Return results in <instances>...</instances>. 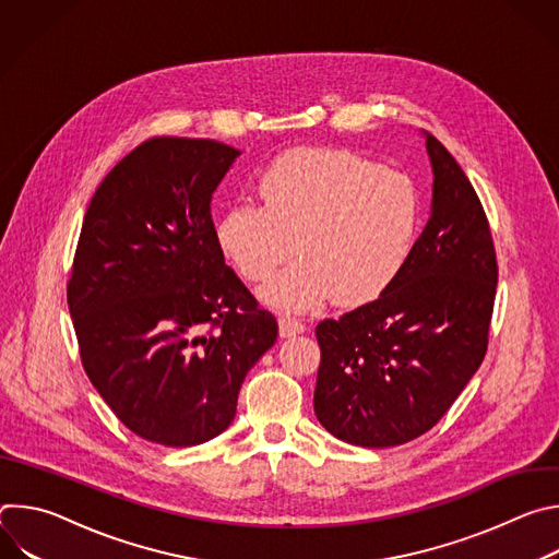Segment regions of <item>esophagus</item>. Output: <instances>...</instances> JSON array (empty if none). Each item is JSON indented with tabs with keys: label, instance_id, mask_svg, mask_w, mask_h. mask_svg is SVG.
Here are the masks:
<instances>
[{
	"label": "esophagus",
	"instance_id": "obj_1",
	"mask_svg": "<svg viewBox=\"0 0 559 559\" xmlns=\"http://www.w3.org/2000/svg\"><path fill=\"white\" fill-rule=\"evenodd\" d=\"M305 330H307V328H305V323L296 321V318H292V316H287V313H283V316L278 318V332H281V336H283V338H289V336L302 334Z\"/></svg>",
	"mask_w": 559,
	"mask_h": 559
}]
</instances>
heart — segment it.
<instances>
[{"mask_svg": "<svg viewBox=\"0 0 559 559\" xmlns=\"http://www.w3.org/2000/svg\"><path fill=\"white\" fill-rule=\"evenodd\" d=\"M257 199L231 203L216 221V243L236 272L265 281L278 309L305 311L330 296L376 300L407 267L420 234V197L409 177L330 147L294 150L261 175Z\"/></svg>", "mask_w": 559, "mask_h": 559, "instance_id": "obj_1", "label": "heart"}]
</instances>
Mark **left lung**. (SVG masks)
I'll return each instance as SVG.
<instances>
[{"label":"left lung","mask_w":559,"mask_h":559,"mask_svg":"<svg viewBox=\"0 0 559 559\" xmlns=\"http://www.w3.org/2000/svg\"><path fill=\"white\" fill-rule=\"evenodd\" d=\"M423 134L433 197L407 267L376 300L316 328V418L356 447L427 433L487 354L498 285L489 221L449 150Z\"/></svg>","instance_id":"1"}]
</instances>
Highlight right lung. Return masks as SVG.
Returning a JSON list of instances; mask_svg holds the SVG:
<instances>
[{
    "instance_id": "add662e5",
    "label": "right lung",
    "mask_w": 559,
    "mask_h": 559,
    "mask_svg": "<svg viewBox=\"0 0 559 559\" xmlns=\"http://www.w3.org/2000/svg\"><path fill=\"white\" fill-rule=\"evenodd\" d=\"M238 154L212 139H150L102 181L79 234L68 309L84 369L115 416L156 444L225 431L278 336L216 243L212 194Z\"/></svg>"
}]
</instances>
